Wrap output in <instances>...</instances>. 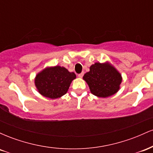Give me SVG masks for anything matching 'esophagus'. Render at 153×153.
<instances>
[{
  "mask_svg": "<svg viewBox=\"0 0 153 153\" xmlns=\"http://www.w3.org/2000/svg\"><path fill=\"white\" fill-rule=\"evenodd\" d=\"M82 76H83V73H80V74H78V78H82Z\"/></svg>",
  "mask_w": 153,
  "mask_h": 153,
  "instance_id": "34e87169",
  "label": "esophagus"
}]
</instances>
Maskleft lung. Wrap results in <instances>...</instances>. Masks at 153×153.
<instances>
[{
  "label": "left lung",
  "instance_id": "left-lung-1",
  "mask_svg": "<svg viewBox=\"0 0 153 153\" xmlns=\"http://www.w3.org/2000/svg\"><path fill=\"white\" fill-rule=\"evenodd\" d=\"M94 96L107 98L115 94L120 89L122 76L117 68L109 62H95L90 71L82 77Z\"/></svg>",
  "mask_w": 153,
  "mask_h": 153
}]
</instances>
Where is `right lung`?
Returning a JSON list of instances; mask_svg holds the SVG:
<instances>
[{"instance_id":"right-lung-1","label":"right lung","mask_w":153,"mask_h":153,"mask_svg":"<svg viewBox=\"0 0 153 153\" xmlns=\"http://www.w3.org/2000/svg\"><path fill=\"white\" fill-rule=\"evenodd\" d=\"M75 78V73L69 72L64 67L49 66L36 75L34 84L42 96L56 99L67 94L72 81Z\"/></svg>"}]
</instances>
